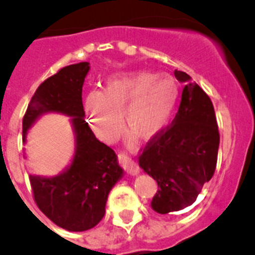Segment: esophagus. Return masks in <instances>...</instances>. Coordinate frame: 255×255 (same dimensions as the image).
Masks as SVG:
<instances>
[{"label":"esophagus","mask_w":255,"mask_h":255,"mask_svg":"<svg viewBox=\"0 0 255 255\" xmlns=\"http://www.w3.org/2000/svg\"><path fill=\"white\" fill-rule=\"evenodd\" d=\"M120 161H121V165H122L123 167L127 170V172L129 173V175H132V176L139 175V172H141L139 167L137 166V163L133 162L132 158H130V157H128L127 154L121 153L120 154Z\"/></svg>","instance_id":"1"}]
</instances>
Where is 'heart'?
I'll return each mask as SVG.
<instances>
[{"instance_id":"1","label":"heart","mask_w":255,"mask_h":255,"mask_svg":"<svg viewBox=\"0 0 255 255\" xmlns=\"http://www.w3.org/2000/svg\"><path fill=\"white\" fill-rule=\"evenodd\" d=\"M180 101V85L171 75L153 71L116 74L102 90L85 97L90 128L99 139L112 143L122 132L123 121L128 141L137 137L151 139L167 129Z\"/></svg>"}]
</instances>
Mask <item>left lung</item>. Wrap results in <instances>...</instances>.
Masks as SVG:
<instances>
[{"mask_svg": "<svg viewBox=\"0 0 255 255\" xmlns=\"http://www.w3.org/2000/svg\"><path fill=\"white\" fill-rule=\"evenodd\" d=\"M175 77L186 85L172 126L154 137L138 157L139 167L160 187L151 201L158 214L175 213L195 203L215 172L220 141L210 98L186 73L175 70Z\"/></svg>", "mask_w": 255, "mask_h": 255, "instance_id": "obj_1", "label": "left lung"}]
</instances>
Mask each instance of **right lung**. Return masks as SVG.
<instances>
[{"instance_id":"add662e5","label":"right lung","mask_w":255,"mask_h":255,"mask_svg":"<svg viewBox=\"0 0 255 255\" xmlns=\"http://www.w3.org/2000/svg\"><path fill=\"white\" fill-rule=\"evenodd\" d=\"M90 65L73 64L45 80L31 98L22 121V141L40 117H69L74 132L73 158L54 176L30 175L35 201L50 220L69 232H85L103 219L108 195L125 175L116 152L97 139L85 122L82 92Z\"/></svg>"}]
</instances>
